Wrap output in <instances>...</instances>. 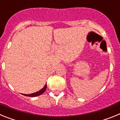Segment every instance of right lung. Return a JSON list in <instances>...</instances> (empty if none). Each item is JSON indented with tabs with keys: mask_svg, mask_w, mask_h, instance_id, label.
<instances>
[{
	"mask_svg": "<svg viewBox=\"0 0 120 120\" xmlns=\"http://www.w3.org/2000/svg\"><path fill=\"white\" fill-rule=\"evenodd\" d=\"M46 88H47V84H45L44 87L41 89L40 91H39L36 92V93H32V94H23V95L25 96H28V97H36V96H40V95L42 94L44 91H45V90H46Z\"/></svg>",
	"mask_w": 120,
	"mask_h": 120,
	"instance_id": "1",
	"label": "right lung"
}]
</instances>
